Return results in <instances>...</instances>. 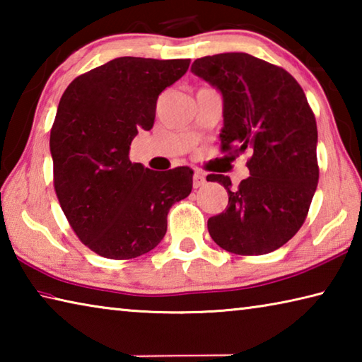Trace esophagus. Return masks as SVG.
I'll return each instance as SVG.
<instances>
[{"label": "esophagus", "instance_id": "obj_1", "mask_svg": "<svg viewBox=\"0 0 362 362\" xmlns=\"http://www.w3.org/2000/svg\"><path fill=\"white\" fill-rule=\"evenodd\" d=\"M204 185H206V175L203 173H199V170H196L194 175H193V187L199 188V187H204Z\"/></svg>", "mask_w": 362, "mask_h": 362}]
</instances>
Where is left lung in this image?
Masks as SVG:
<instances>
[{"label": "left lung", "instance_id": "8db88e82", "mask_svg": "<svg viewBox=\"0 0 362 362\" xmlns=\"http://www.w3.org/2000/svg\"><path fill=\"white\" fill-rule=\"evenodd\" d=\"M192 71L222 95V150L252 153L238 189L228 175H207L228 192L226 209L207 220L209 235L233 254L273 252L303 225L320 179L316 119L303 89L281 66L244 52L196 59Z\"/></svg>", "mask_w": 362, "mask_h": 362}]
</instances>
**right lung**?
I'll list each match as a JSON object with an SVG mask.
<instances>
[{
  "instance_id": "1",
  "label": "right lung",
  "mask_w": 362,
  "mask_h": 362,
  "mask_svg": "<svg viewBox=\"0 0 362 362\" xmlns=\"http://www.w3.org/2000/svg\"><path fill=\"white\" fill-rule=\"evenodd\" d=\"M189 59L118 57L73 79L51 129L54 188L79 240L105 259L155 249L170 206L192 193L193 170L131 163L139 131L155 122L156 100L185 75Z\"/></svg>"
}]
</instances>
